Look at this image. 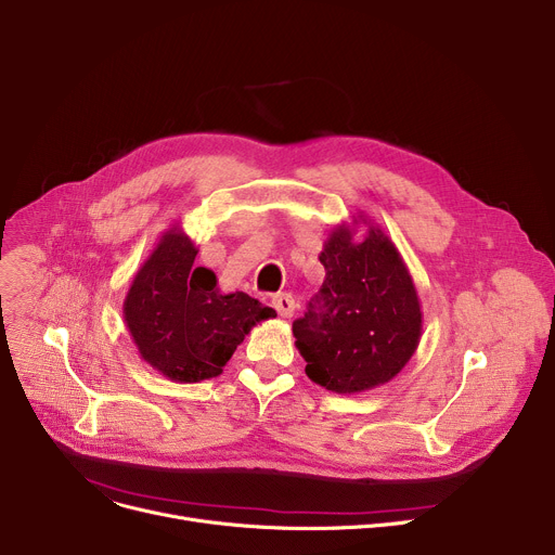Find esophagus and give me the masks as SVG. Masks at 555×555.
Returning a JSON list of instances; mask_svg holds the SVG:
<instances>
[{
	"mask_svg": "<svg viewBox=\"0 0 555 555\" xmlns=\"http://www.w3.org/2000/svg\"><path fill=\"white\" fill-rule=\"evenodd\" d=\"M272 304H274V308H276V312L283 317V319H289L292 314H294V297L289 292H281V294H276V297L272 299Z\"/></svg>",
	"mask_w": 555,
	"mask_h": 555,
	"instance_id": "esophagus-1",
	"label": "esophagus"
}]
</instances>
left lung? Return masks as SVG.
Wrapping results in <instances>:
<instances>
[{"instance_id": "obj_1", "label": "left lung", "mask_w": 555, "mask_h": 555, "mask_svg": "<svg viewBox=\"0 0 555 555\" xmlns=\"http://www.w3.org/2000/svg\"><path fill=\"white\" fill-rule=\"evenodd\" d=\"M354 225L357 218L325 238L323 285L306 317L292 323L306 375L339 395L388 384L422 337L420 297L399 249L365 220L367 232L357 241Z\"/></svg>"}]
</instances>
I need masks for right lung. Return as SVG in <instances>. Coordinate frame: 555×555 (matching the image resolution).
I'll list each match as a JSON object with an SVG mask.
<instances>
[{"label":"right lung","mask_w":555,"mask_h":555,"mask_svg":"<svg viewBox=\"0 0 555 555\" xmlns=\"http://www.w3.org/2000/svg\"><path fill=\"white\" fill-rule=\"evenodd\" d=\"M196 254L180 225L169 228L135 272L122 306L140 357L180 384L218 377L249 330L276 317L245 292H220L216 274L194 266Z\"/></svg>","instance_id":"1"}]
</instances>
